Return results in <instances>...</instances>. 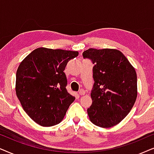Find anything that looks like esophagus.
Listing matches in <instances>:
<instances>
[{"label":"esophagus","mask_w":154,"mask_h":154,"mask_svg":"<svg viewBox=\"0 0 154 154\" xmlns=\"http://www.w3.org/2000/svg\"><path fill=\"white\" fill-rule=\"evenodd\" d=\"M85 94H86V91H85V90H84L83 89H82L79 90V95H80V96H84Z\"/></svg>","instance_id":"esophagus-1"}]
</instances>
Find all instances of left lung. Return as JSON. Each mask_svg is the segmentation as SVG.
<instances>
[{
    "instance_id": "8db88e82",
    "label": "left lung",
    "mask_w": 154,
    "mask_h": 154,
    "mask_svg": "<svg viewBox=\"0 0 154 154\" xmlns=\"http://www.w3.org/2000/svg\"><path fill=\"white\" fill-rule=\"evenodd\" d=\"M82 55L95 64L92 104L87 109L89 120L96 126L111 128L128 116L136 101V71L117 49L89 48Z\"/></svg>"
}]
</instances>
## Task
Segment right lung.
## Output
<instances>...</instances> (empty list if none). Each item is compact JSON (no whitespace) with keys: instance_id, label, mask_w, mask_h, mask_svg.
<instances>
[{"instance_id":"obj_1","label":"right lung","mask_w":154,"mask_h":154,"mask_svg":"<svg viewBox=\"0 0 154 154\" xmlns=\"http://www.w3.org/2000/svg\"><path fill=\"white\" fill-rule=\"evenodd\" d=\"M78 51L38 48L20 63L16 73L15 91L24 111L43 127L59 124L75 97L66 89L64 72Z\"/></svg>"}]
</instances>
